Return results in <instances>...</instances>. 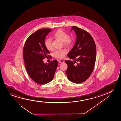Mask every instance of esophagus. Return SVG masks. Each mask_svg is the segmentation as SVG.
<instances>
[{
    "label": "esophagus",
    "mask_w": 121,
    "mask_h": 121,
    "mask_svg": "<svg viewBox=\"0 0 121 121\" xmlns=\"http://www.w3.org/2000/svg\"><path fill=\"white\" fill-rule=\"evenodd\" d=\"M59 62L60 63H63L64 62V61L63 60H60Z\"/></svg>",
    "instance_id": "obj_1"
}]
</instances>
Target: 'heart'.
<instances>
[{
	"mask_svg": "<svg viewBox=\"0 0 121 121\" xmlns=\"http://www.w3.org/2000/svg\"><path fill=\"white\" fill-rule=\"evenodd\" d=\"M54 38L56 39H59L62 41L64 45L67 47H69L72 45L73 42V39L72 37L68 36V34L66 32L61 30H57L54 34ZM44 44L46 48L49 50H52L53 48L52 46V40L48 38L46 39ZM67 52V50L65 49L61 50H59L55 51L53 53V56L55 58L62 59L65 57V55Z\"/></svg>",
	"mask_w": 121,
	"mask_h": 121,
	"instance_id": "b5f03b06",
	"label": "heart"
}]
</instances>
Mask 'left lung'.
<instances>
[{"mask_svg":"<svg viewBox=\"0 0 121 121\" xmlns=\"http://www.w3.org/2000/svg\"><path fill=\"white\" fill-rule=\"evenodd\" d=\"M73 30L77 38L68 56L74 61H65L68 66L66 73L70 81L79 84L86 81L92 72L96 61V49L94 40L90 33L76 26H72L71 31Z\"/></svg>","mask_w":121,"mask_h":121,"instance_id":"1","label":"left lung"}]
</instances>
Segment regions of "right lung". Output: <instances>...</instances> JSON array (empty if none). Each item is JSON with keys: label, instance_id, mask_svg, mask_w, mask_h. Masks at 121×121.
Listing matches in <instances>:
<instances>
[{"label": "right lung", "instance_id": "add662e5", "mask_svg": "<svg viewBox=\"0 0 121 121\" xmlns=\"http://www.w3.org/2000/svg\"><path fill=\"white\" fill-rule=\"evenodd\" d=\"M52 31L41 29L30 35L25 42L23 56L26 69L31 79L37 84L44 85L53 79L58 66L56 60L45 64L43 60L50 55L44 42L46 36Z\"/></svg>", "mask_w": 121, "mask_h": 121}]
</instances>
